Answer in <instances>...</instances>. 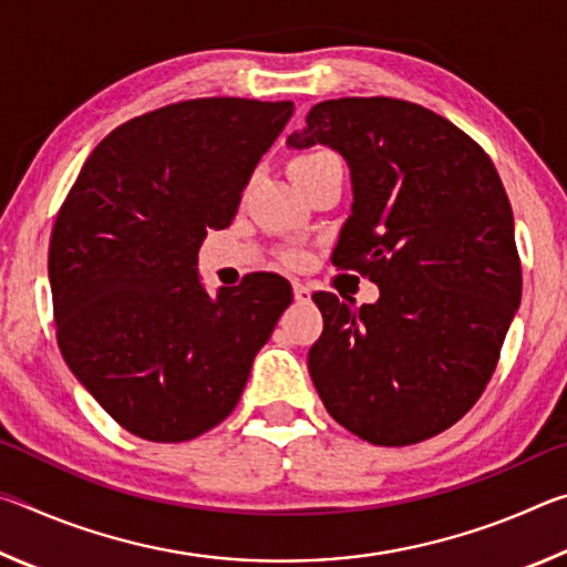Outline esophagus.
I'll return each mask as SVG.
<instances>
[{"instance_id": "1", "label": "esophagus", "mask_w": 567, "mask_h": 567, "mask_svg": "<svg viewBox=\"0 0 567 567\" xmlns=\"http://www.w3.org/2000/svg\"><path fill=\"white\" fill-rule=\"evenodd\" d=\"M292 292H295V300H297V302H310V297H312L310 287L302 285V282H295V285H292Z\"/></svg>"}]
</instances>
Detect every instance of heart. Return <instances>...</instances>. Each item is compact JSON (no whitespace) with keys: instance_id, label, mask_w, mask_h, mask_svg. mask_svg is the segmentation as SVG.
<instances>
[{"instance_id":"heart-1","label":"heart","mask_w":567,"mask_h":567,"mask_svg":"<svg viewBox=\"0 0 567 567\" xmlns=\"http://www.w3.org/2000/svg\"><path fill=\"white\" fill-rule=\"evenodd\" d=\"M330 159H338V157H334L332 152H328V150H315V152H307V155L295 157L292 165H290L292 177H300V175H305V172L320 167V165H324V162H330ZM282 260L287 265L297 267V265L305 262V252H302V249H287V252L282 255Z\"/></svg>"}]
</instances>
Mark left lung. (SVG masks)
I'll list each match as a JSON object with an SVG mask.
<instances>
[{"label": "left lung", "instance_id": "1", "mask_svg": "<svg viewBox=\"0 0 567 567\" xmlns=\"http://www.w3.org/2000/svg\"><path fill=\"white\" fill-rule=\"evenodd\" d=\"M290 147L348 159L352 215L332 265L380 287L375 305L312 295L324 328L307 354L330 415L372 445L443 433L483 395L520 305L511 199L473 137L420 104H315Z\"/></svg>", "mask_w": 567, "mask_h": 567}]
</instances>
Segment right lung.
I'll return each instance as SVG.
<instances>
[{"label": "right lung", "mask_w": 567, "mask_h": 567, "mask_svg": "<svg viewBox=\"0 0 567 567\" xmlns=\"http://www.w3.org/2000/svg\"><path fill=\"white\" fill-rule=\"evenodd\" d=\"M292 102L203 97L112 130L84 162L50 239L56 342L124 430L185 443L219 425L247 385L292 287L255 272L209 295L207 229L235 219Z\"/></svg>", "instance_id": "1"}]
</instances>
